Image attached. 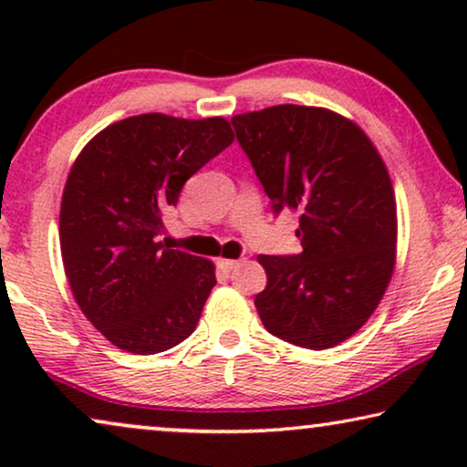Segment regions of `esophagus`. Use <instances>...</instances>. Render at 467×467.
<instances>
[{
  "label": "esophagus",
  "instance_id": "esophagus-1",
  "mask_svg": "<svg viewBox=\"0 0 467 467\" xmlns=\"http://www.w3.org/2000/svg\"><path fill=\"white\" fill-rule=\"evenodd\" d=\"M238 264H240V261H235V259H219V265L225 272H232L234 267H238Z\"/></svg>",
  "mask_w": 467,
  "mask_h": 467
}]
</instances>
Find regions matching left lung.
I'll return each mask as SVG.
<instances>
[{
	"instance_id": "8db88e82",
	"label": "left lung",
	"mask_w": 467,
	"mask_h": 467,
	"mask_svg": "<svg viewBox=\"0 0 467 467\" xmlns=\"http://www.w3.org/2000/svg\"><path fill=\"white\" fill-rule=\"evenodd\" d=\"M274 214L297 210L299 254H259L254 297L265 329L323 350L355 334L382 299L395 264L398 216L387 168L355 123L310 106L232 119Z\"/></svg>"
}]
</instances>
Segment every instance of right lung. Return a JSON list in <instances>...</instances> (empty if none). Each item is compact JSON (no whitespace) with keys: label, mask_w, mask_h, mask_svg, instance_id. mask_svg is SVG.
Listing matches in <instances>:
<instances>
[{"label":"right lung","mask_w":467,"mask_h":467,"mask_svg":"<svg viewBox=\"0 0 467 467\" xmlns=\"http://www.w3.org/2000/svg\"><path fill=\"white\" fill-rule=\"evenodd\" d=\"M234 142L225 119L150 112L88 142L63 189L66 276L85 317L114 347L163 353L193 334L214 265L159 242L184 182Z\"/></svg>","instance_id":"obj_1"}]
</instances>
